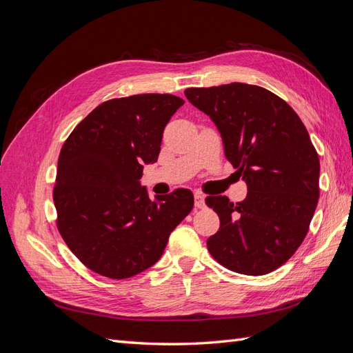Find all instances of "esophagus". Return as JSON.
<instances>
[{"label":"esophagus","mask_w":353,"mask_h":353,"mask_svg":"<svg viewBox=\"0 0 353 353\" xmlns=\"http://www.w3.org/2000/svg\"><path fill=\"white\" fill-rule=\"evenodd\" d=\"M194 206L197 209H203V208L206 206L205 205V194H201V193H196L194 194Z\"/></svg>","instance_id":"esophagus-1"}]
</instances>
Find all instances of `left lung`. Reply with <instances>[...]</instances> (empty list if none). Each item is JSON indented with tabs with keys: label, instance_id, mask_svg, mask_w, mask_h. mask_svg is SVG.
<instances>
[{
	"label": "left lung",
	"instance_id": "left-lung-1",
	"mask_svg": "<svg viewBox=\"0 0 353 353\" xmlns=\"http://www.w3.org/2000/svg\"><path fill=\"white\" fill-rule=\"evenodd\" d=\"M184 94L216 125L225 157L248 184L236 205L227 196L206 197L221 221L208 249L234 272H272L302 244L319 197V159L306 128L283 99L258 85Z\"/></svg>",
	"mask_w": 353,
	"mask_h": 353
}]
</instances>
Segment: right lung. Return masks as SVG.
<instances>
[{
    "label": "right lung",
    "instance_id": "obj_1",
    "mask_svg": "<svg viewBox=\"0 0 353 353\" xmlns=\"http://www.w3.org/2000/svg\"><path fill=\"white\" fill-rule=\"evenodd\" d=\"M183 104L170 94L104 101L63 144L52 193L57 228L91 271L123 280L150 268L193 209L187 188L152 200L140 183L144 165L157 162L170 116Z\"/></svg>",
    "mask_w": 353,
    "mask_h": 353
}]
</instances>
